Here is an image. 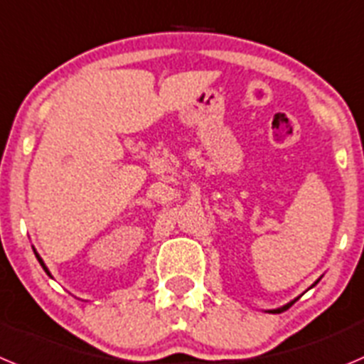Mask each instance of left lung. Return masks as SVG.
<instances>
[{
  "label": "left lung",
  "instance_id": "obj_1",
  "mask_svg": "<svg viewBox=\"0 0 364 364\" xmlns=\"http://www.w3.org/2000/svg\"><path fill=\"white\" fill-rule=\"evenodd\" d=\"M290 304H292V303H290ZM287 306H288V304H287ZM287 306H283V309H287ZM283 309H279V310H283ZM279 310H276V312H279Z\"/></svg>",
  "mask_w": 364,
  "mask_h": 364
}]
</instances>
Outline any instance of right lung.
I'll return each mask as SVG.
<instances>
[{"label":"right lung","instance_id":"1","mask_svg":"<svg viewBox=\"0 0 364 364\" xmlns=\"http://www.w3.org/2000/svg\"><path fill=\"white\" fill-rule=\"evenodd\" d=\"M34 254H36V252H34ZM36 257H38V261H39V264H41V267H43V270H45V272H47V274H48V276H50V272H48V270H47V267H45V263H43V259H41V257H39V255H38V254H36Z\"/></svg>","mask_w":364,"mask_h":364}]
</instances>
